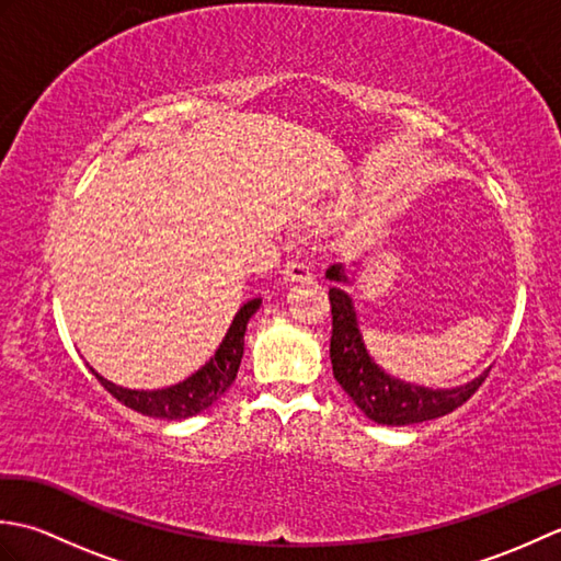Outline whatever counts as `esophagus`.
Listing matches in <instances>:
<instances>
[{"instance_id":"1","label":"esophagus","mask_w":561,"mask_h":561,"mask_svg":"<svg viewBox=\"0 0 561 561\" xmlns=\"http://www.w3.org/2000/svg\"><path fill=\"white\" fill-rule=\"evenodd\" d=\"M284 277H287V282H313L316 272L304 260H289L287 267H284Z\"/></svg>"}]
</instances>
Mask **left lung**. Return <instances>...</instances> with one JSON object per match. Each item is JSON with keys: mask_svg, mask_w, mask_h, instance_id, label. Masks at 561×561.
<instances>
[{"mask_svg": "<svg viewBox=\"0 0 561 561\" xmlns=\"http://www.w3.org/2000/svg\"><path fill=\"white\" fill-rule=\"evenodd\" d=\"M328 279L347 282L342 265H332L328 270ZM328 296L332 308V374L368 420L388 426H408L436 420V416H444L458 410L462 402H468L474 396V390L484 383L486 374H490L484 371L470 383L458 388H424L392 378L368 356L350 294L340 287H332Z\"/></svg>", "mask_w": 561, "mask_h": 561, "instance_id": "8db88e82", "label": "left lung"}]
</instances>
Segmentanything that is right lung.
Listing matches in <instances>:
<instances>
[{
  "mask_svg": "<svg viewBox=\"0 0 561 561\" xmlns=\"http://www.w3.org/2000/svg\"><path fill=\"white\" fill-rule=\"evenodd\" d=\"M262 299H250L238 308L233 316V323L221 340L219 350L214 352L211 359L187 376L185 380L161 390H129L123 386L111 383L108 378H103L91 368V374L99 378V383L111 392L115 400H121L125 408L141 412L147 416H157V420H187V416H195L202 410H207L209 404L217 402L226 390L231 388L236 380L238 366L243 359V337L248 320L255 316Z\"/></svg>",
  "mask_w": 561,
  "mask_h": 561,
  "instance_id": "add662e5",
  "label": "right lung"
}]
</instances>
